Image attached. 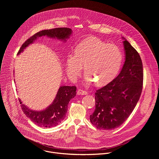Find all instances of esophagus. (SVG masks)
Instances as JSON below:
<instances>
[{
    "label": "esophagus",
    "mask_w": 159,
    "mask_h": 159,
    "mask_svg": "<svg viewBox=\"0 0 159 159\" xmlns=\"http://www.w3.org/2000/svg\"><path fill=\"white\" fill-rule=\"evenodd\" d=\"M77 94L78 95H86V94H88V92L84 91L83 89H79L77 91Z\"/></svg>",
    "instance_id": "1"
}]
</instances>
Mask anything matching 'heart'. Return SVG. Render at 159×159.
<instances>
[{
    "label": "heart",
    "mask_w": 159,
    "mask_h": 159,
    "mask_svg": "<svg viewBox=\"0 0 159 159\" xmlns=\"http://www.w3.org/2000/svg\"><path fill=\"white\" fill-rule=\"evenodd\" d=\"M122 59V53L117 46L97 38H89L76 46L75 52L68 54L66 72L71 80H75L81 72L84 64L86 80L104 85L116 76Z\"/></svg>",
    "instance_id": "1"
}]
</instances>
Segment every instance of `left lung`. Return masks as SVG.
Returning <instances> with one entry per match:
<instances>
[{
	"label": "left lung",
	"mask_w": 159,
	"mask_h": 159,
	"mask_svg": "<svg viewBox=\"0 0 159 159\" xmlns=\"http://www.w3.org/2000/svg\"><path fill=\"white\" fill-rule=\"evenodd\" d=\"M125 61L119 75L95 93V109L90 116L97 129L110 130L121 125L132 113L143 84V68L136 49L123 42Z\"/></svg>",
	"instance_id": "8db88e82"
}]
</instances>
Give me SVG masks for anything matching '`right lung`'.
Listing matches in <instances>:
<instances>
[{
  "mask_svg": "<svg viewBox=\"0 0 159 159\" xmlns=\"http://www.w3.org/2000/svg\"><path fill=\"white\" fill-rule=\"evenodd\" d=\"M71 32V29L67 27H59L41 30L30 37L23 43L18 54H20L27 46L32 43L40 37L46 35L61 40H66L69 38ZM76 91V87L75 86H61L52 104L43 111H33L23 104L20 99L19 102L24 113L31 121L38 126L49 128L57 125L65 119L67 112L68 103L71 98L75 97Z\"/></svg>",
  "mask_w": 159,
  "mask_h": 159,
  "instance_id": "obj_1",
  "label": "right lung"
}]
</instances>
